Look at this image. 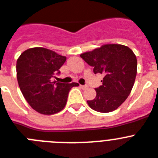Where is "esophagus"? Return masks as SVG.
I'll return each instance as SVG.
<instances>
[{
	"instance_id": "1",
	"label": "esophagus",
	"mask_w": 158,
	"mask_h": 158,
	"mask_svg": "<svg viewBox=\"0 0 158 158\" xmlns=\"http://www.w3.org/2000/svg\"><path fill=\"white\" fill-rule=\"evenodd\" d=\"M79 87H81L82 89H85V88H87V86H86V85H79Z\"/></svg>"
}]
</instances>
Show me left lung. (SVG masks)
<instances>
[{
  "mask_svg": "<svg viewBox=\"0 0 158 158\" xmlns=\"http://www.w3.org/2000/svg\"><path fill=\"white\" fill-rule=\"evenodd\" d=\"M95 74L104 75L103 85L95 88L96 96L87 104L99 112L117 109L130 94L137 72V60L129 47L120 44H105L80 54Z\"/></svg>",
  "mask_w": 158,
  "mask_h": 158,
  "instance_id": "1",
  "label": "left lung"
}]
</instances>
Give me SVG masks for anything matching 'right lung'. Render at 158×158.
I'll list each match as a JSON object with an SVG mask.
<instances>
[{"instance_id": "1", "label": "right lung", "mask_w": 158, "mask_h": 158, "mask_svg": "<svg viewBox=\"0 0 158 158\" xmlns=\"http://www.w3.org/2000/svg\"><path fill=\"white\" fill-rule=\"evenodd\" d=\"M67 57L43 47L25 50L17 60V79L24 98L33 109L53 115L64 108L70 90L77 83L53 81Z\"/></svg>"}]
</instances>
